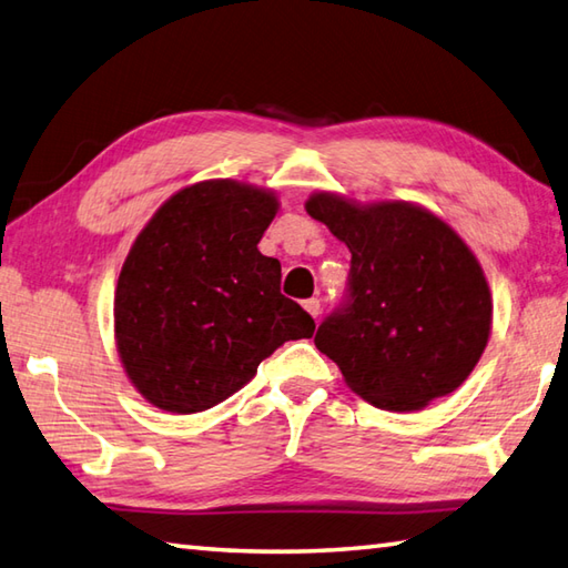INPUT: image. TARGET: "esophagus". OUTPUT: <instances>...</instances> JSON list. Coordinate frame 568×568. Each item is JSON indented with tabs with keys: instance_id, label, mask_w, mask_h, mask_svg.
<instances>
[{
	"instance_id": "obj_1",
	"label": "esophagus",
	"mask_w": 568,
	"mask_h": 568,
	"mask_svg": "<svg viewBox=\"0 0 568 568\" xmlns=\"http://www.w3.org/2000/svg\"><path fill=\"white\" fill-rule=\"evenodd\" d=\"M303 307L307 310V315L313 317V320H317V317H320V300H317V297H310V300H305Z\"/></svg>"
}]
</instances>
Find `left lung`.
I'll return each mask as SVG.
<instances>
[{
    "label": "left lung",
    "instance_id": "8db88e82",
    "mask_svg": "<svg viewBox=\"0 0 568 568\" xmlns=\"http://www.w3.org/2000/svg\"><path fill=\"white\" fill-rule=\"evenodd\" d=\"M305 211L352 253L349 305L315 335L344 384L396 414L455 392L493 329L490 285L458 231L414 202L364 204L325 189Z\"/></svg>",
    "mask_w": 568,
    "mask_h": 568
}]
</instances>
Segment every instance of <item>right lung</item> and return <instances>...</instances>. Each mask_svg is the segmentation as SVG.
Returning <instances> with one entry per match:
<instances>
[{"label": "right lung", "mask_w": 568, "mask_h": 568, "mask_svg": "<svg viewBox=\"0 0 568 568\" xmlns=\"http://www.w3.org/2000/svg\"><path fill=\"white\" fill-rule=\"evenodd\" d=\"M281 202L236 180L189 184L154 211L120 268L113 303L122 369L144 402L199 414L246 386L315 322L281 293V263L258 251Z\"/></svg>", "instance_id": "obj_1"}]
</instances>
